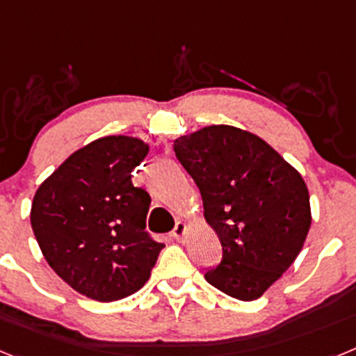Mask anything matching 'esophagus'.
Here are the masks:
<instances>
[{
    "label": "esophagus",
    "mask_w": 356,
    "mask_h": 356,
    "mask_svg": "<svg viewBox=\"0 0 356 356\" xmlns=\"http://www.w3.org/2000/svg\"><path fill=\"white\" fill-rule=\"evenodd\" d=\"M187 232V226H185L184 221H176L175 229L171 232V237H175L176 241H184V235Z\"/></svg>",
    "instance_id": "esophagus-1"
}]
</instances>
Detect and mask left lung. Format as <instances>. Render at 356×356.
<instances>
[{
    "mask_svg": "<svg viewBox=\"0 0 356 356\" xmlns=\"http://www.w3.org/2000/svg\"><path fill=\"white\" fill-rule=\"evenodd\" d=\"M172 147L221 241L222 259L207 269V282L237 300H257L307 238L312 217L303 178L260 137L234 127L203 128Z\"/></svg>",
    "mask_w": 356,
    "mask_h": 356,
    "instance_id": "8db88e82",
    "label": "left lung"
}]
</instances>
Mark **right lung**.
<instances>
[{"label": "right lung", "mask_w": 356, "mask_h": 356, "mask_svg": "<svg viewBox=\"0 0 356 356\" xmlns=\"http://www.w3.org/2000/svg\"><path fill=\"white\" fill-rule=\"evenodd\" d=\"M146 155L134 137L97 139L72 153L33 197L31 228L44 259L90 300L139 291L163 250L146 232L149 194L131 184Z\"/></svg>", "instance_id": "1"}]
</instances>
